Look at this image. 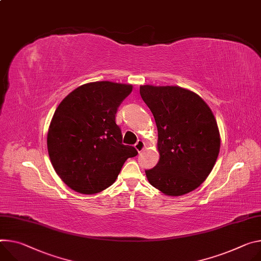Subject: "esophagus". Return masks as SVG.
Returning <instances> with one entry per match:
<instances>
[{"label": "esophagus", "instance_id": "esophagus-1", "mask_svg": "<svg viewBox=\"0 0 261 261\" xmlns=\"http://www.w3.org/2000/svg\"><path fill=\"white\" fill-rule=\"evenodd\" d=\"M134 147H135L136 151H137L138 153H140L141 151H143V150L145 149V143H144L143 140H137L136 144L134 145Z\"/></svg>", "mask_w": 261, "mask_h": 261}]
</instances>
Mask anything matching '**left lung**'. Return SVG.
<instances>
[{
    "label": "left lung",
    "instance_id": "obj_1",
    "mask_svg": "<svg viewBox=\"0 0 261 261\" xmlns=\"http://www.w3.org/2000/svg\"><path fill=\"white\" fill-rule=\"evenodd\" d=\"M139 92L158 131L160 158L146 171L150 184L167 196L193 192L206 180L220 153L215 115L197 93L179 86L141 85Z\"/></svg>",
    "mask_w": 261,
    "mask_h": 261
}]
</instances>
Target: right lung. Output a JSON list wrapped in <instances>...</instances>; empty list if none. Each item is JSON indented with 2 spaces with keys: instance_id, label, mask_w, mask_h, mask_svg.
<instances>
[{
  "instance_id": "right-lung-1",
  "label": "right lung",
  "mask_w": 261,
  "mask_h": 261,
  "mask_svg": "<svg viewBox=\"0 0 261 261\" xmlns=\"http://www.w3.org/2000/svg\"><path fill=\"white\" fill-rule=\"evenodd\" d=\"M131 84L98 81L73 90L58 105L46 145L53 168L75 192L100 193L114 183L125 161L137 155L122 144L115 114Z\"/></svg>"
}]
</instances>
